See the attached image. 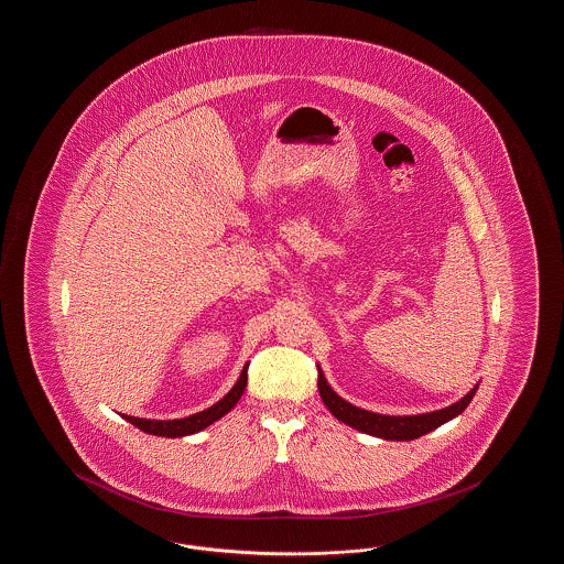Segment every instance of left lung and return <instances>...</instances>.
I'll return each mask as SVG.
<instances>
[{
  "label": "left lung",
  "instance_id": "left-lung-1",
  "mask_svg": "<svg viewBox=\"0 0 564 564\" xmlns=\"http://www.w3.org/2000/svg\"><path fill=\"white\" fill-rule=\"evenodd\" d=\"M319 370V380H317V387H319V393H322L323 403L325 408L338 419L343 421L345 425H349L352 430L364 431L368 435H375L380 440H393V442H410V440H416L430 431L437 430L440 425L448 423L456 419L469 402L474 400L476 391H478V384L467 393L463 395L458 402L451 403L442 410H433V412H425V414H410V416H389V414H378V412H370V410H364V408H357L352 403L343 400L325 380L323 370L317 366Z\"/></svg>",
  "mask_w": 564,
  "mask_h": 564
}]
</instances>
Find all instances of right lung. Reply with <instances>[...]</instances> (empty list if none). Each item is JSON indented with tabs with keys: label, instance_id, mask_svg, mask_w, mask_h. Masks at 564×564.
Wrapping results in <instances>:
<instances>
[{
	"label": "right lung",
	"instance_id": "right-lung-1",
	"mask_svg": "<svg viewBox=\"0 0 564 564\" xmlns=\"http://www.w3.org/2000/svg\"><path fill=\"white\" fill-rule=\"evenodd\" d=\"M247 368H249V364L242 366L241 376L235 382V387L219 402L214 403L212 408H207L203 412L189 414V416H184V419H173V421L139 419V416H129V414H122V419L129 421L137 430L150 433V435H159V437H184V435H192V433L207 430L209 425H214L215 421L226 416L237 405V402L241 400L242 391L247 387Z\"/></svg>",
	"mask_w": 564,
	"mask_h": 564
}]
</instances>
